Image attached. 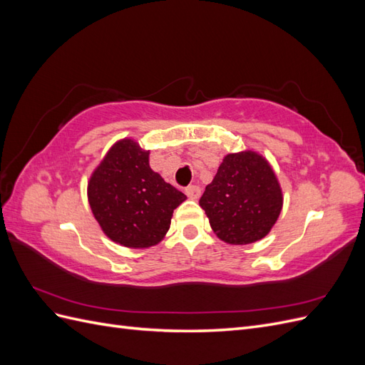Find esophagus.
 Segmentation results:
<instances>
[{
    "instance_id": "1",
    "label": "esophagus",
    "mask_w": 365,
    "mask_h": 365,
    "mask_svg": "<svg viewBox=\"0 0 365 365\" xmlns=\"http://www.w3.org/2000/svg\"><path fill=\"white\" fill-rule=\"evenodd\" d=\"M185 195L190 197V200H197L201 196V189L197 185H189L185 187Z\"/></svg>"
}]
</instances>
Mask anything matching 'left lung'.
Segmentation results:
<instances>
[{"label": "left lung", "mask_w": 365, "mask_h": 365, "mask_svg": "<svg viewBox=\"0 0 365 365\" xmlns=\"http://www.w3.org/2000/svg\"><path fill=\"white\" fill-rule=\"evenodd\" d=\"M282 204L271 165L254 152L227 155L200 200L216 236L233 245L252 244L267 236Z\"/></svg>", "instance_id": "obj_1"}]
</instances>
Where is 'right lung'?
<instances>
[{
	"mask_svg": "<svg viewBox=\"0 0 365 365\" xmlns=\"http://www.w3.org/2000/svg\"><path fill=\"white\" fill-rule=\"evenodd\" d=\"M88 201L109 239L129 248H148L168 233L173 210L185 195L149 168L148 150L121 140L93 173Z\"/></svg>",
	"mask_w": 365,
	"mask_h": 365,
	"instance_id": "obj_1",
	"label": "right lung"
}]
</instances>
